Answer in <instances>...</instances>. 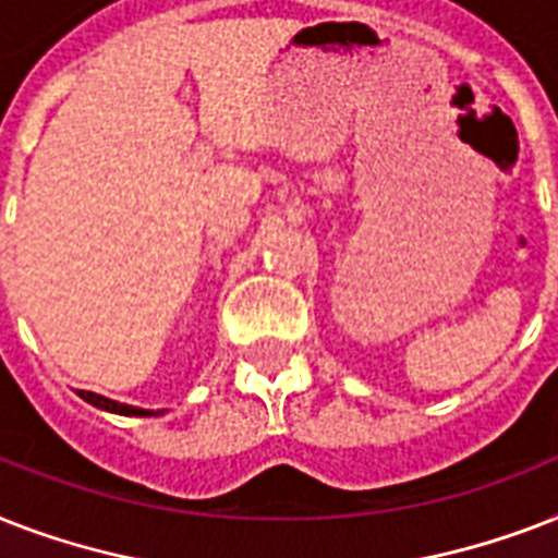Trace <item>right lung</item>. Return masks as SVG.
Returning <instances> with one entry per match:
<instances>
[{"label":"right lung","instance_id":"obj_1","mask_svg":"<svg viewBox=\"0 0 558 558\" xmlns=\"http://www.w3.org/2000/svg\"><path fill=\"white\" fill-rule=\"evenodd\" d=\"M81 399H86L89 405L100 408V411H109V414H121V416H159L165 411H150V408H135L126 405V402H116V399L100 397V393H92V390H77Z\"/></svg>","mask_w":558,"mask_h":558}]
</instances>
